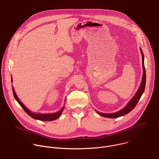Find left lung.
I'll list each match as a JSON object with an SVG mask.
<instances>
[{"label":"left lung","mask_w":159,"mask_h":159,"mask_svg":"<svg viewBox=\"0 0 159 159\" xmlns=\"http://www.w3.org/2000/svg\"><path fill=\"white\" fill-rule=\"evenodd\" d=\"M140 52H141L142 56V65H143V72L142 82H141V84H140V86L139 90H137V93L135 94V95L133 96V98L130 100V101L128 103V104L124 108H123L122 109H121L120 111H119L118 112H113V113H102V112H100L95 110L98 114L100 116H102L105 118H116L121 117L122 116H124V115L128 114V113H129L130 111H131L134 108L136 105H137V103L139 102L140 98L142 97L143 93H144L145 88V84H146V72H145V65H144V55H143V53L141 48H140Z\"/></svg>","instance_id":"1"}]
</instances>
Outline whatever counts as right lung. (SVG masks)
I'll list each match as a JSON object with an SVG mask.
<instances>
[{"mask_svg": "<svg viewBox=\"0 0 159 159\" xmlns=\"http://www.w3.org/2000/svg\"><path fill=\"white\" fill-rule=\"evenodd\" d=\"M11 81L12 82V79L11 78ZM12 92H13V95L14 97L15 98V99L17 101V102L20 104V106L22 107L25 110V111L27 113V114L31 116V118L36 119V120H41V121H53L57 120V118H58L60 115H61L62 111L64 109V106L58 112H54V113H50V114H40V113H34L31 112L30 110H29L23 104H22L20 101L19 100V99L17 98L16 93H15V90L14 87H12Z\"/></svg>", "mask_w": 159, "mask_h": 159, "instance_id": "1", "label": "right lung"}]
</instances>
